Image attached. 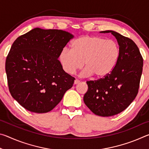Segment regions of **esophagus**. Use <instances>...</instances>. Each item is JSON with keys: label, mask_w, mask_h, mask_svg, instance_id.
<instances>
[{"label": "esophagus", "mask_w": 149, "mask_h": 149, "mask_svg": "<svg viewBox=\"0 0 149 149\" xmlns=\"http://www.w3.org/2000/svg\"><path fill=\"white\" fill-rule=\"evenodd\" d=\"M80 83V81L79 80H77V79H75V81H74V85H77V84H79Z\"/></svg>", "instance_id": "obj_1"}]
</instances>
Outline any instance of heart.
<instances>
[{"mask_svg": "<svg viewBox=\"0 0 149 149\" xmlns=\"http://www.w3.org/2000/svg\"><path fill=\"white\" fill-rule=\"evenodd\" d=\"M120 53L119 45L114 40L84 35L72 42L71 49H63L59 60L67 74H74L84 65L85 68L81 74L82 77L93 75L95 78L102 79L114 70Z\"/></svg>", "mask_w": 149, "mask_h": 149, "instance_id": "obj_1", "label": "heart"}]
</instances>
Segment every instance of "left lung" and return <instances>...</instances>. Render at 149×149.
I'll return each mask as SVG.
<instances>
[{"mask_svg": "<svg viewBox=\"0 0 149 149\" xmlns=\"http://www.w3.org/2000/svg\"><path fill=\"white\" fill-rule=\"evenodd\" d=\"M100 33H111L116 37L120 47V57L114 70L107 77L87 82L88 90L84 101L95 114L108 117L122 112L135 99L143 60L132 39L112 30Z\"/></svg>", "mask_w": 149, "mask_h": 149, "instance_id": "8db88e82", "label": "left lung"}]
</instances>
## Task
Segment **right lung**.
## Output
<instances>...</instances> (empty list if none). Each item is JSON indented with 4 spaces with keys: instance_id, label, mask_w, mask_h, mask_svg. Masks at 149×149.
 Returning a JSON list of instances; mask_svg holds the SVG:
<instances>
[{
    "instance_id": "1",
    "label": "right lung",
    "mask_w": 149,
    "mask_h": 149,
    "mask_svg": "<svg viewBox=\"0 0 149 149\" xmlns=\"http://www.w3.org/2000/svg\"><path fill=\"white\" fill-rule=\"evenodd\" d=\"M74 36L36 27L12 44L5 69L12 97L26 110L50 112L72 88L75 78L63 70L59 54Z\"/></svg>"
}]
</instances>
